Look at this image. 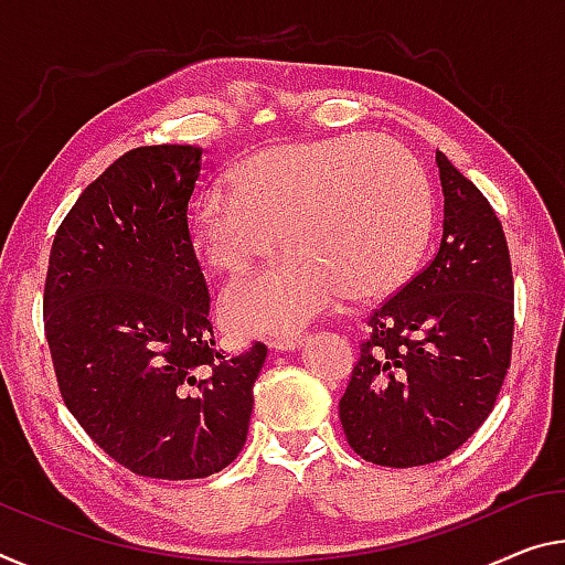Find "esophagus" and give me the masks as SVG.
<instances>
[{
	"label": "esophagus",
	"instance_id": "obj_1",
	"mask_svg": "<svg viewBox=\"0 0 565 565\" xmlns=\"http://www.w3.org/2000/svg\"><path fill=\"white\" fill-rule=\"evenodd\" d=\"M303 344V337L301 334H286V337H274L268 339V347L274 349V352H297V349Z\"/></svg>",
	"mask_w": 565,
	"mask_h": 565
}]
</instances>
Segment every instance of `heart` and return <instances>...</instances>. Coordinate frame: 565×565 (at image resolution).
Returning a JSON list of instances; mask_svg holds the SVG:
<instances>
[{
	"label": "heart",
	"instance_id": "obj_1",
	"mask_svg": "<svg viewBox=\"0 0 565 565\" xmlns=\"http://www.w3.org/2000/svg\"><path fill=\"white\" fill-rule=\"evenodd\" d=\"M435 199L427 170L399 142L366 132L258 150L199 195L195 254L211 271L244 276L281 246L271 271L223 291L241 334L301 329L347 294L387 297L423 262ZM282 234L279 235L278 231Z\"/></svg>",
	"mask_w": 565,
	"mask_h": 565
}]
</instances>
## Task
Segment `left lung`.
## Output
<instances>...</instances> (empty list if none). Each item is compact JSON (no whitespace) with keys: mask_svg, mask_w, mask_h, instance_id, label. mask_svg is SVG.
I'll list each match as a JSON object with an SVG mask.
<instances>
[{"mask_svg":"<svg viewBox=\"0 0 565 565\" xmlns=\"http://www.w3.org/2000/svg\"><path fill=\"white\" fill-rule=\"evenodd\" d=\"M443 241L433 262L374 309L339 419L352 450L384 468L447 458L486 423L513 349V268L486 195L440 150Z\"/></svg>","mask_w":565,"mask_h":565,"instance_id":"1","label":"left lung"}]
</instances>
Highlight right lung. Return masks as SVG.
I'll use <instances>...</instances> for the list:
<instances>
[{
    "label": "right lung",
    "instance_id": "1",
    "mask_svg": "<svg viewBox=\"0 0 565 565\" xmlns=\"http://www.w3.org/2000/svg\"><path fill=\"white\" fill-rule=\"evenodd\" d=\"M203 150H128L60 223L44 281V334L67 409L142 478H209L246 443L266 360L218 352L188 234Z\"/></svg>",
    "mask_w": 565,
    "mask_h": 565
}]
</instances>
